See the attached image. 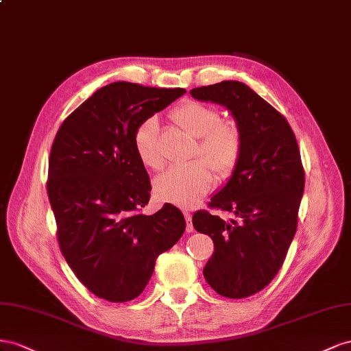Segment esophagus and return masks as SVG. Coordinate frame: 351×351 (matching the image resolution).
Here are the masks:
<instances>
[{
	"instance_id": "esophagus-1",
	"label": "esophagus",
	"mask_w": 351,
	"mask_h": 351,
	"mask_svg": "<svg viewBox=\"0 0 351 351\" xmlns=\"http://www.w3.org/2000/svg\"><path fill=\"white\" fill-rule=\"evenodd\" d=\"M184 216H185V220H186V232H193L194 231V226H193V215L189 212H184Z\"/></svg>"
}]
</instances>
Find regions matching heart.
Listing matches in <instances>:
<instances>
[{
  "label": "heart",
  "instance_id": "b5f03b06",
  "mask_svg": "<svg viewBox=\"0 0 351 351\" xmlns=\"http://www.w3.org/2000/svg\"><path fill=\"white\" fill-rule=\"evenodd\" d=\"M170 119L191 136L198 138L195 156L202 160L182 167H173L157 178L154 189L162 202L193 207L212 188L213 173L226 179L235 170L243 152V134L232 120H222L217 108L198 101H186L176 107ZM160 125L156 117H147L135 129L134 145L143 165L148 169L163 167L158 145Z\"/></svg>",
  "mask_w": 351,
  "mask_h": 351
}]
</instances>
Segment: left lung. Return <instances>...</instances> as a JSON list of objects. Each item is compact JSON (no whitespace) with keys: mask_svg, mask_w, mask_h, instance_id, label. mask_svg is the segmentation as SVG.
Returning <instances> with one entry per match:
<instances>
[{"mask_svg":"<svg viewBox=\"0 0 351 351\" xmlns=\"http://www.w3.org/2000/svg\"><path fill=\"white\" fill-rule=\"evenodd\" d=\"M189 94L225 106L243 134L232 176L208 203L237 219L225 222L199 210L193 225L215 244L203 270L207 284L223 297L245 298L275 278L295 235L304 191L298 144L287 119L243 82L223 81Z\"/></svg>","mask_w":351,"mask_h":351,"instance_id":"left-lung-1","label":"left lung"}]
</instances>
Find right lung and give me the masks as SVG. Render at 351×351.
Listing matches in <instances>:
<instances>
[{
	"label": "right lung",
	"instance_id": "obj_1",
	"mask_svg": "<svg viewBox=\"0 0 351 351\" xmlns=\"http://www.w3.org/2000/svg\"><path fill=\"white\" fill-rule=\"evenodd\" d=\"M185 93L110 84L70 113L54 138L47 191L58 245L79 281L107 302L141 294L157 257L185 231L172 204L141 213L152 184L134 145L136 126Z\"/></svg>",
	"mask_w": 351,
	"mask_h": 351
}]
</instances>
